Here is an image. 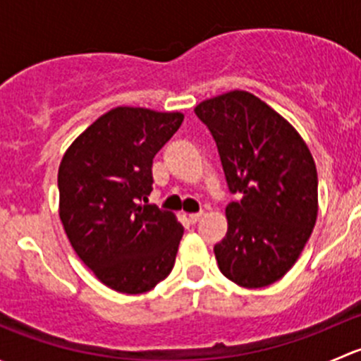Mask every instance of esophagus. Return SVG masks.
<instances>
[{
	"instance_id": "obj_1",
	"label": "esophagus",
	"mask_w": 361,
	"mask_h": 361,
	"mask_svg": "<svg viewBox=\"0 0 361 361\" xmlns=\"http://www.w3.org/2000/svg\"><path fill=\"white\" fill-rule=\"evenodd\" d=\"M202 211H199V213H192V214H188V221H190V224H197L199 220H201V216H202Z\"/></svg>"
}]
</instances>
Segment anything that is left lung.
I'll list each match as a JSON object with an SVG mask.
<instances>
[{
    "label": "left lung",
    "mask_w": 361,
    "mask_h": 361,
    "mask_svg": "<svg viewBox=\"0 0 361 361\" xmlns=\"http://www.w3.org/2000/svg\"><path fill=\"white\" fill-rule=\"evenodd\" d=\"M209 129L227 187V235L214 245L221 274L245 288L281 279L311 238L318 216V173L300 134L271 106L232 90L195 106Z\"/></svg>",
    "instance_id": "left-lung-1"
}]
</instances>
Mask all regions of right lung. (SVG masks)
<instances>
[{
	"mask_svg": "<svg viewBox=\"0 0 361 361\" xmlns=\"http://www.w3.org/2000/svg\"><path fill=\"white\" fill-rule=\"evenodd\" d=\"M181 113L120 106L104 113L68 148L59 166V216L73 250L101 283L145 293L173 271L183 227L145 204L157 152Z\"/></svg>",
	"mask_w": 361,
	"mask_h": 361,
	"instance_id": "add662e5",
	"label": "right lung"
}]
</instances>
